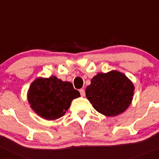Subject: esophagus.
<instances>
[{
  "label": "esophagus",
  "mask_w": 159,
  "mask_h": 159,
  "mask_svg": "<svg viewBox=\"0 0 159 159\" xmlns=\"http://www.w3.org/2000/svg\"><path fill=\"white\" fill-rule=\"evenodd\" d=\"M80 93H81V97H84L85 96V91L84 89H81L80 90Z\"/></svg>",
  "instance_id": "esophagus-1"
}]
</instances>
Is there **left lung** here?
<instances>
[{
  "label": "left lung",
  "mask_w": 159,
  "mask_h": 159,
  "mask_svg": "<svg viewBox=\"0 0 159 159\" xmlns=\"http://www.w3.org/2000/svg\"><path fill=\"white\" fill-rule=\"evenodd\" d=\"M135 87L123 73L110 71L93 77L86 98L98 112L107 116L121 114L131 104Z\"/></svg>",
  "instance_id": "obj_1"
}]
</instances>
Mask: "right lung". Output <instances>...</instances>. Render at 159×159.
<instances>
[{
    "label": "right lung",
    "instance_id": "right-lung-1",
    "mask_svg": "<svg viewBox=\"0 0 159 159\" xmlns=\"http://www.w3.org/2000/svg\"><path fill=\"white\" fill-rule=\"evenodd\" d=\"M80 96L71 82L61 81L56 76L39 77L31 83L27 92L30 107L40 117L47 120L61 117L72 100Z\"/></svg>",
    "mask_w": 159,
    "mask_h": 159
}]
</instances>
